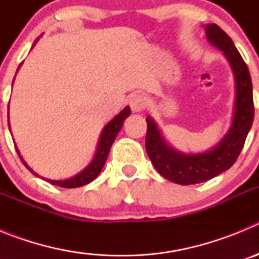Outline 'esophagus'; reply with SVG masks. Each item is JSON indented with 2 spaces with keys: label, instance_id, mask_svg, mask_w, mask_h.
Instances as JSON below:
<instances>
[{
  "label": "esophagus",
  "instance_id": "1",
  "mask_svg": "<svg viewBox=\"0 0 259 259\" xmlns=\"http://www.w3.org/2000/svg\"><path fill=\"white\" fill-rule=\"evenodd\" d=\"M130 106H131L134 113H139L141 110L145 109L146 106V98L143 95H135L130 100Z\"/></svg>",
  "mask_w": 259,
  "mask_h": 259
}]
</instances>
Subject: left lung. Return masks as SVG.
<instances>
[{
  "label": "left lung",
  "mask_w": 259,
  "mask_h": 259,
  "mask_svg": "<svg viewBox=\"0 0 259 259\" xmlns=\"http://www.w3.org/2000/svg\"><path fill=\"white\" fill-rule=\"evenodd\" d=\"M205 32L210 44L223 52L235 77V106L227 134L206 152L183 153L167 143L154 119L146 116L145 148L153 166L164 179L182 185L206 182L228 170L236 162L254 119L253 85L248 66L223 29L211 23L205 26Z\"/></svg>",
  "instance_id": "1"
}]
</instances>
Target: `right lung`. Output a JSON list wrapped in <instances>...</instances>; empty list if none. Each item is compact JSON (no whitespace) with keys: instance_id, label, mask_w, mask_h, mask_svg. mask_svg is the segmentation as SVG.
I'll list each match as a JSON object with an SVG mask.
<instances>
[{"instance_id":"obj_1","label":"right lung","mask_w":259,"mask_h":259,"mask_svg":"<svg viewBox=\"0 0 259 259\" xmlns=\"http://www.w3.org/2000/svg\"><path fill=\"white\" fill-rule=\"evenodd\" d=\"M37 40L38 38H36V41L33 42L32 48L35 47V44L37 42ZM19 67H18V70H19ZM13 83H14V80H13ZM130 114H131V109H130V106H125L124 109H123L122 111L118 114V115L114 116V118L111 119V120H110L106 125H105L104 130H102V132H101V135H100V140H98L97 149H96L95 157H93V159L91 161V163H89L85 168H83V170L80 171L79 174L74 175L72 178H68V179H63V180H52V179H45V178H42V179H45L47 182H49L50 184H53V185H58V187H62V188H77V187H81V185H85V184H88V183L93 182V180H95L96 178L100 175V172H101L102 167H104L105 162H106V159H107V155H109L110 148H111V145H113V143H114V140H115V137H116V135H118V132L122 130V125H123V123H124L125 118H128V116H130ZM8 118H9V115H8ZM9 128H10V120H9ZM15 149H17V146H15ZM17 152H18V154H19L20 159H22L23 164H24V166H26L27 168H28L32 174H33V175L38 176L37 174L32 170L31 167H29L28 164L24 162V159H23L22 155H20L19 150L17 149Z\"/></svg>"}]
</instances>
